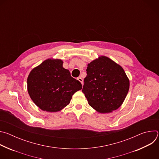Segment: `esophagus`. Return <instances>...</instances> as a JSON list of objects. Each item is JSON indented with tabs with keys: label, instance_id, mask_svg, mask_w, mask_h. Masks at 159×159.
Returning a JSON list of instances; mask_svg holds the SVG:
<instances>
[{
	"label": "esophagus",
	"instance_id": "1",
	"mask_svg": "<svg viewBox=\"0 0 159 159\" xmlns=\"http://www.w3.org/2000/svg\"><path fill=\"white\" fill-rule=\"evenodd\" d=\"M77 80L82 84V85H83V79L80 77H78L77 78Z\"/></svg>",
	"mask_w": 159,
	"mask_h": 159
}]
</instances>
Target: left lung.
I'll list each match as a JSON object with an SVG mask.
<instances>
[{
  "mask_svg": "<svg viewBox=\"0 0 159 159\" xmlns=\"http://www.w3.org/2000/svg\"><path fill=\"white\" fill-rule=\"evenodd\" d=\"M82 93L89 104L100 113L118 109L129 88V80L121 65L106 56L88 63Z\"/></svg>",
  "mask_w": 159,
  "mask_h": 159,
  "instance_id": "obj_1",
  "label": "left lung"
}]
</instances>
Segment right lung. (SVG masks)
Returning a JSON list of instances; mask_svg holds the SVG:
<instances>
[{"mask_svg": "<svg viewBox=\"0 0 159 159\" xmlns=\"http://www.w3.org/2000/svg\"><path fill=\"white\" fill-rule=\"evenodd\" d=\"M61 59L48 58L34 67L28 79V92L41 110L55 112L70 102L73 94L82 89L81 83L63 67Z\"/></svg>", "mask_w": 159, "mask_h": 159, "instance_id": "add662e5", "label": "right lung"}]
</instances>
